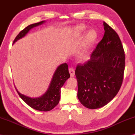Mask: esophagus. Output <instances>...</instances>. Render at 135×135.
<instances>
[{"label": "esophagus", "mask_w": 135, "mask_h": 135, "mask_svg": "<svg viewBox=\"0 0 135 135\" xmlns=\"http://www.w3.org/2000/svg\"><path fill=\"white\" fill-rule=\"evenodd\" d=\"M69 73L70 74V76L71 77H73L74 75H75V70H74L72 68H69Z\"/></svg>", "instance_id": "obj_1"}]
</instances>
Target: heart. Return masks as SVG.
<instances>
[{
  "instance_id": "heart-1",
  "label": "heart",
  "mask_w": 135,
  "mask_h": 135,
  "mask_svg": "<svg viewBox=\"0 0 135 135\" xmlns=\"http://www.w3.org/2000/svg\"><path fill=\"white\" fill-rule=\"evenodd\" d=\"M85 29V27L84 25H79L76 28V30L79 32L84 31ZM97 38V33L94 30H91L88 31L86 34L84 39V45H83L82 49L79 53L78 57L80 59H84L87 57V55L91 45L95 42Z\"/></svg>"
}]
</instances>
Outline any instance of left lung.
Listing matches in <instances>:
<instances>
[{
	"instance_id": "8db88e82",
	"label": "left lung",
	"mask_w": 135,
	"mask_h": 135,
	"mask_svg": "<svg viewBox=\"0 0 135 135\" xmlns=\"http://www.w3.org/2000/svg\"><path fill=\"white\" fill-rule=\"evenodd\" d=\"M104 36L91 54L90 59L77 65L78 98L90 109L107 104L122 85L125 64L124 50L118 34L103 22Z\"/></svg>"
}]
</instances>
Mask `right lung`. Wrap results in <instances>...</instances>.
Returning a JSON list of instances; mask_svg holds the SVG:
<instances>
[{
  "instance_id": "add662e5",
  "label": "right lung",
  "mask_w": 135,
  "mask_h": 135,
  "mask_svg": "<svg viewBox=\"0 0 135 135\" xmlns=\"http://www.w3.org/2000/svg\"><path fill=\"white\" fill-rule=\"evenodd\" d=\"M45 22H46V21H42L28 25L16 36L13 41V44L18 40L24 37L33 28L41 25ZM70 77V75L68 72V65L66 63H64L57 67L48 89L42 96L37 97H31L20 93L16 86L15 88L20 97L31 108L41 111H49L52 110L59 104L61 93V88Z\"/></svg>"
}]
</instances>
